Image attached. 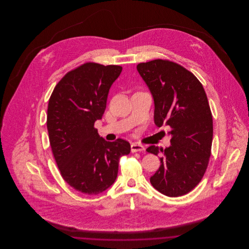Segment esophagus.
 <instances>
[{
    "label": "esophagus",
    "instance_id": "obj_1",
    "mask_svg": "<svg viewBox=\"0 0 249 249\" xmlns=\"http://www.w3.org/2000/svg\"><path fill=\"white\" fill-rule=\"evenodd\" d=\"M130 149H131V152H141L145 149V147L141 143L132 142L130 145Z\"/></svg>",
    "mask_w": 249,
    "mask_h": 249
}]
</instances>
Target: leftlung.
Here are the masks:
<instances>
[{"instance_id": "left-lung-1", "label": "left lung", "mask_w": 249, "mask_h": 249, "mask_svg": "<svg viewBox=\"0 0 249 249\" xmlns=\"http://www.w3.org/2000/svg\"><path fill=\"white\" fill-rule=\"evenodd\" d=\"M137 71L154 100L155 124L172 129L170 146L146 148L163 155L150 183L166 196L185 195L200 183L211 155L213 119L207 96L197 77L178 63L155 59L139 63Z\"/></svg>"}]
</instances>
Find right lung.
<instances>
[{"label": "right lung", "mask_w": 249, "mask_h": 249, "mask_svg": "<svg viewBox=\"0 0 249 249\" xmlns=\"http://www.w3.org/2000/svg\"><path fill=\"white\" fill-rule=\"evenodd\" d=\"M121 71L119 65L85 63L63 76L48 102L47 127L56 163L65 182L85 194L110 188L120 157L130 154V142L120 138L107 142L94 128Z\"/></svg>", "instance_id": "obj_1"}]
</instances>
